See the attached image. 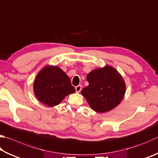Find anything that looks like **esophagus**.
Wrapping results in <instances>:
<instances>
[{
    "label": "esophagus",
    "mask_w": 158,
    "mask_h": 158,
    "mask_svg": "<svg viewBox=\"0 0 158 158\" xmlns=\"http://www.w3.org/2000/svg\"><path fill=\"white\" fill-rule=\"evenodd\" d=\"M81 88H82V86L81 85H77V86H76L75 90H76L77 93H80V91L81 90Z\"/></svg>",
    "instance_id": "obj_1"
}]
</instances>
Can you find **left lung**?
Masks as SVG:
<instances>
[{
  "mask_svg": "<svg viewBox=\"0 0 158 158\" xmlns=\"http://www.w3.org/2000/svg\"><path fill=\"white\" fill-rule=\"evenodd\" d=\"M88 86L81 94L93 110L103 113L117 106L126 93V84L118 72L106 65L91 71L86 77Z\"/></svg>",
  "mask_w": 158,
  "mask_h": 158,
  "instance_id": "left-lung-1",
  "label": "left lung"
}]
</instances>
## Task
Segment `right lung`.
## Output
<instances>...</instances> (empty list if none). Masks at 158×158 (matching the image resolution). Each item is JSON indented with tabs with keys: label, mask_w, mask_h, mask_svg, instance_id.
Returning <instances> with one entry per match:
<instances>
[{
	"label": "right lung",
	"mask_w": 158,
	"mask_h": 158,
	"mask_svg": "<svg viewBox=\"0 0 158 158\" xmlns=\"http://www.w3.org/2000/svg\"><path fill=\"white\" fill-rule=\"evenodd\" d=\"M33 88L36 98L50 107L59 104L68 94L75 93L67 74L53 65H46L39 71Z\"/></svg>",
	"instance_id": "obj_1"
}]
</instances>
